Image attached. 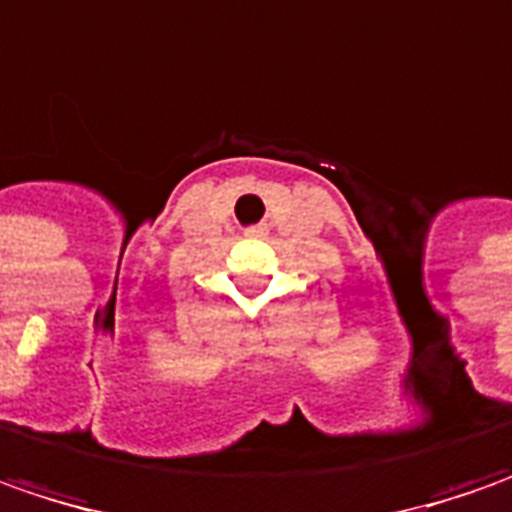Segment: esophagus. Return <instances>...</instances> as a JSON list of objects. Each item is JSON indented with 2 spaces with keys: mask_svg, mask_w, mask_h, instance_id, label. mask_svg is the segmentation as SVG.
<instances>
[{
  "mask_svg": "<svg viewBox=\"0 0 512 512\" xmlns=\"http://www.w3.org/2000/svg\"><path fill=\"white\" fill-rule=\"evenodd\" d=\"M246 235H252V238H257V235H263V229H260V226H252V229H249Z\"/></svg>",
  "mask_w": 512,
  "mask_h": 512,
  "instance_id": "esophagus-1",
  "label": "esophagus"
}]
</instances>
